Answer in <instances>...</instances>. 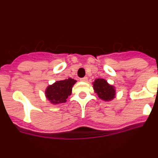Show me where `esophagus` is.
<instances>
[{
    "instance_id": "esophagus-1",
    "label": "esophagus",
    "mask_w": 158,
    "mask_h": 158,
    "mask_svg": "<svg viewBox=\"0 0 158 158\" xmlns=\"http://www.w3.org/2000/svg\"><path fill=\"white\" fill-rule=\"evenodd\" d=\"M80 81H83V82H87L88 77H83V78H81Z\"/></svg>"
}]
</instances>
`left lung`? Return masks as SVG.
<instances>
[{"instance_id": "obj_1", "label": "left lung", "mask_w": 158, "mask_h": 158, "mask_svg": "<svg viewBox=\"0 0 158 158\" xmlns=\"http://www.w3.org/2000/svg\"><path fill=\"white\" fill-rule=\"evenodd\" d=\"M93 84L95 93L98 95V97L100 99L105 101H109L115 98V87L109 85L106 80L98 78V79H96Z\"/></svg>"}]
</instances>
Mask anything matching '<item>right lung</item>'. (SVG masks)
Wrapping results in <instances>:
<instances>
[{
  "mask_svg": "<svg viewBox=\"0 0 158 158\" xmlns=\"http://www.w3.org/2000/svg\"><path fill=\"white\" fill-rule=\"evenodd\" d=\"M76 82L77 81L72 78L54 82L46 89V97L51 104H58L65 103L68 96L72 93V88Z\"/></svg>",
  "mask_w": 158,
  "mask_h": 158,
  "instance_id": "add662e5",
  "label": "right lung"
}]
</instances>
